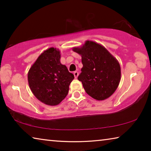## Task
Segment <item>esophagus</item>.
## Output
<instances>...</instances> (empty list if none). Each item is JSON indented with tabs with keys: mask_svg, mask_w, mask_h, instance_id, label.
Wrapping results in <instances>:
<instances>
[{
	"mask_svg": "<svg viewBox=\"0 0 151 151\" xmlns=\"http://www.w3.org/2000/svg\"><path fill=\"white\" fill-rule=\"evenodd\" d=\"M73 74H74V76H75V78H77L78 77V72H76V71L74 72Z\"/></svg>",
	"mask_w": 151,
	"mask_h": 151,
	"instance_id": "1",
	"label": "esophagus"
}]
</instances>
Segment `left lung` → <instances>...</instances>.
Returning <instances> with one entry per match:
<instances>
[{"label":"left lung","instance_id":"left-lung-1","mask_svg":"<svg viewBox=\"0 0 151 151\" xmlns=\"http://www.w3.org/2000/svg\"><path fill=\"white\" fill-rule=\"evenodd\" d=\"M73 51L81 56L83 68L78 80L86 93L96 100H104L114 93L121 81L118 60L102 45L86 40Z\"/></svg>","mask_w":151,"mask_h":151}]
</instances>
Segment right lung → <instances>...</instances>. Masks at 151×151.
I'll use <instances>...</instances> for the list:
<instances>
[{
	"label": "right lung",
	"instance_id": "add662e5",
	"mask_svg": "<svg viewBox=\"0 0 151 151\" xmlns=\"http://www.w3.org/2000/svg\"><path fill=\"white\" fill-rule=\"evenodd\" d=\"M58 49L50 47L39 56L28 73L29 87L40 102L49 106L60 104L68 95L69 85L75 78L60 62Z\"/></svg>",
	"mask_w": 151,
	"mask_h": 151
}]
</instances>
